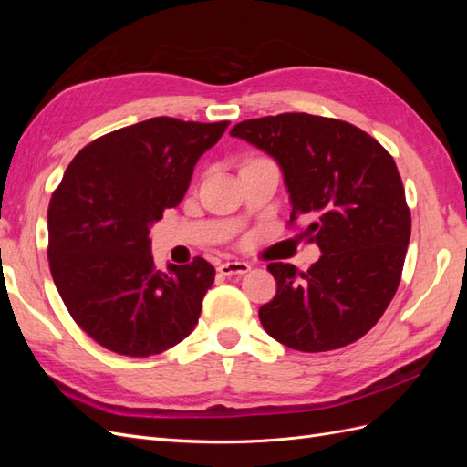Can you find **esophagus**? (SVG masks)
Instances as JSON below:
<instances>
[{
    "label": "esophagus",
    "instance_id": "1",
    "mask_svg": "<svg viewBox=\"0 0 467 467\" xmlns=\"http://www.w3.org/2000/svg\"><path fill=\"white\" fill-rule=\"evenodd\" d=\"M251 271V266L244 261H230V263H222L218 266V273L223 276H232V275H245Z\"/></svg>",
    "mask_w": 467,
    "mask_h": 467
}]
</instances>
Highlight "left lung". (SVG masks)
I'll list each match as a JSON object with an SVG mask.
<instances>
[{"instance_id":"left-lung-1","label":"left lung","mask_w":467,"mask_h":467,"mask_svg":"<svg viewBox=\"0 0 467 467\" xmlns=\"http://www.w3.org/2000/svg\"><path fill=\"white\" fill-rule=\"evenodd\" d=\"M232 136L266 151L282 169L292 223L304 216L321 257L306 273L271 263L276 296L259 307L265 331L302 352L358 341L400 286L411 212L391 155L345 120L285 112L235 124Z\"/></svg>"}]
</instances>
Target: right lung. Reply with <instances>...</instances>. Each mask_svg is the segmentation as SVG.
<instances>
[{"mask_svg":"<svg viewBox=\"0 0 467 467\" xmlns=\"http://www.w3.org/2000/svg\"><path fill=\"white\" fill-rule=\"evenodd\" d=\"M222 122L155 117L93 140L67 165L48 206V263L69 316L124 357L175 347L199 323L214 266L196 257L161 273L150 228L185 196Z\"/></svg>","mask_w":467,"mask_h":467,"instance_id":"right-lung-1","label":"right lung"}]
</instances>
